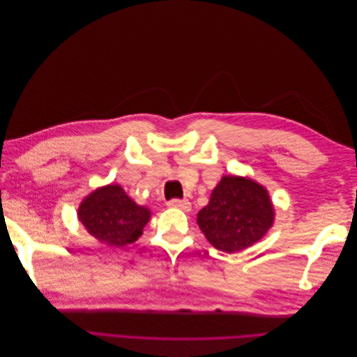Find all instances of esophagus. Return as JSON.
<instances>
[{
  "mask_svg": "<svg viewBox=\"0 0 357 357\" xmlns=\"http://www.w3.org/2000/svg\"><path fill=\"white\" fill-rule=\"evenodd\" d=\"M167 205L171 208H180L183 211H190L192 208V204L188 199H171Z\"/></svg>",
  "mask_w": 357,
  "mask_h": 357,
  "instance_id": "obj_1",
  "label": "esophagus"
}]
</instances>
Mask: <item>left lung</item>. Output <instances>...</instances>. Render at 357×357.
<instances>
[{
	"label": "left lung",
	"instance_id": "obj_1",
	"mask_svg": "<svg viewBox=\"0 0 357 357\" xmlns=\"http://www.w3.org/2000/svg\"><path fill=\"white\" fill-rule=\"evenodd\" d=\"M274 219L268 189L250 177L229 174L215 185L197 223L213 247L236 253L262 240Z\"/></svg>",
	"mask_w": 357,
	"mask_h": 357
}]
</instances>
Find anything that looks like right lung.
<instances>
[{
  "mask_svg": "<svg viewBox=\"0 0 357 357\" xmlns=\"http://www.w3.org/2000/svg\"><path fill=\"white\" fill-rule=\"evenodd\" d=\"M77 218L95 240L109 247H125L143 235L152 211L137 204L121 185H105L82 199Z\"/></svg>",
  "mask_w": 357,
  "mask_h": 357,
  "instance_id": "1",
  "label": "right lung"
}]
</instances>
